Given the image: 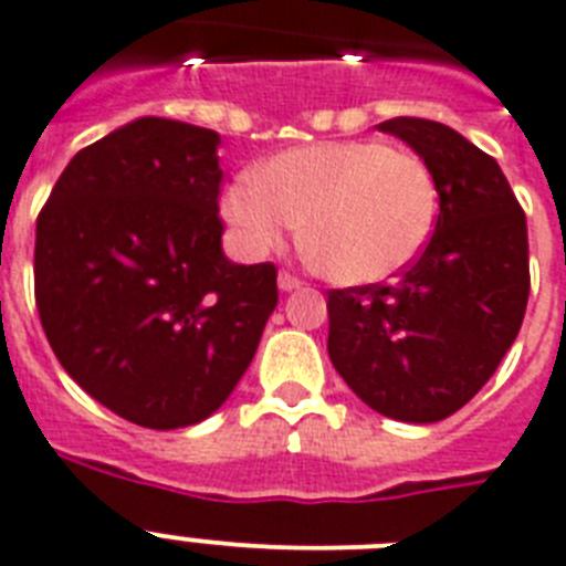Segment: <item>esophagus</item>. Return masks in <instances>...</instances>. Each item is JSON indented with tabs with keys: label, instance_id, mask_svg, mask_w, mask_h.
Returning a JSON list of instances; mask_svg holds the SVG:
<instances>
[{
	"label": "esophagus",
	"instance_id": "obj_1",
	"mask_svg": "<svg viewBox=\"0 0 566 566\" xmlns=\"http://www.w3.org/2000/svg\"><path fill=\"white\" fill-rule=\"evenodd\" d=\"M277 286H280V292H294V289H301L303 283H301V277H294V274L283 272L277 277Z\"/></svg>",
	"mask_w": 566,
	"mask_h": 566
}]
</instances>
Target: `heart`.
Instances as JSON below:
<instances>
[{
	"label": "heart",
	"mask_w": 566,
	"mask_h": 566,
	"mask_svg": "<svg viewBox=\"0 0 566 566\" xmlns=\"http://www.w3.org/2000/svg\"><path fill=\"white\" fill-rule=\"evenodd\" d=\"M222 217L249 254H265L303 219L301 245L340 286H373L408 269L437 222L422 158L376 138L283 149L222 193Z\"/></svg>",
	"instance_id": "b5f03b06"
}]
</instances>
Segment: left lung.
<instances>
[{
	"label": "left lung",
	"mask_w": 566,
	"mask_h": 566,
	"mask_svg": "<svg viewBox=\"0 0 566 566\" xmlns=\"http://www.w3.org/2000/svg\"><path fill=\"white\" fill-rule=\"evenodd\" d=\"M437 185L440 213L422 256L394 286L329 292V358L349 390L399 422L460 410L515 344L530 297L526 217L501 165L457 129L390 118Z\"/></svg>",
	"instance_id": "left-lung-1"
}]
</instances>
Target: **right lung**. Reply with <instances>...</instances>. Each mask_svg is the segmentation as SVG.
<instances>
[{
    "mask_svg": "<svg viewBox=\"0 0 566 566\" xmlns=\"http://www.w3.org/2000/svg\"><path fill=\"white\" fill-rule=\"evenodd\" d=\"M219 135L144 115L69 161L36 219L34 289L63 370L156 431L202 422L249 370L274 265L222 251Z\"/></svg>",
    "mask_w": 566,
    "mask_h": 566,
    "instance_id": "right-lung-1",
    "label": "right lung"
}]
</instances>
